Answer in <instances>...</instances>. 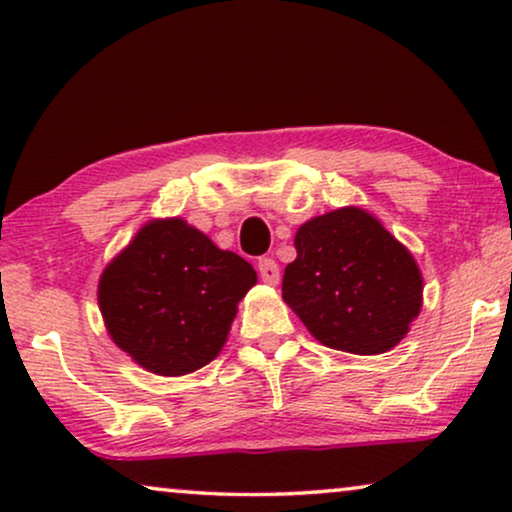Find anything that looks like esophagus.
Wrapping results in <instances>:
<instances>
[{
  "instance_id": "34e87169",
  "label": "esophagus",
  "mask_w": 512,
  "mask_h": 512,
  "mask_svg": "<svg viewBox=\"0 0 512 512\" xmlns=\"http://www.w3.org/2000/svg\"><path fill=\"white\" fill-rule=\"evenodd\" d=\"M258 272H261V279L265 284L275 286L279 282V268L272 258H261V261H258Z\"/></svg>"
}]
</instances>
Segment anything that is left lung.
Masks as SVG:
<instances>
[{
  "label": "left lung",
  "instance_id": "1",
  "mask_svg": "<svg viewBox=\"0 0 512 512\" xmlns=\"http://www.w3.org/2000/svg\"><path fill=\"white\" fill-rule=\"evenodd\" d=\"M282 298L321 345L373 356L394 349L422 310L424 279L410 249L361 207L296 230Z\"/></svg>",
  "mask_w": 512,
  "mask_h": 512
}]
</instances>
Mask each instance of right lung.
I'll return each instance as SVG.
<instances>
[{"label":"right lung","mask_w":512,"mask_h":512,"mask_svg":"<svg viewBox=\"0 0 512 512\" xmlns=\"http://www.w3.org/2000/svg\"><path fill=\"white\" fill-rule=\"evenodd\" d=\"M256 282L251 263L172 216L146 221L111 258L97 303L111 340L137 366L179 377L219 356L237 303Z\"/></svg>","instance_id":"add662e5"}]
</instances>
